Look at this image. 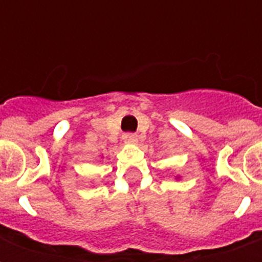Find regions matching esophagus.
Instances as JSON below:
<instances>
[{
    "mask_svg": "<svg viewBox=\"0 0 262 262\" xmlns=\"http://www.w3.org/2000/svg\"><path fill=\"white\" fill-rule=\"evenodd\" d=\"M123 142L127 143V144H135L137 142V136L133 135V133H125L123 135Z\"/></svg>",
    "mask_w": 262,
    "mask_h": 262,
    "instance_id": "1",
    "label": "esophagus"
}]
</instances>
